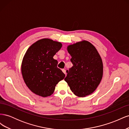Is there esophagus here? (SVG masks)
Listing matches in <instances>:
<instances>
[{
	"mask_svg": "<svg viewBox=\"0 0 129 129\" xmlns=\"http://www.w3.org/2000/svg\"><path fill=\"white\" fill-rule=\"evenodd\" d=\"M62 72H63V73L64 74H66V70H65V69H62Z\"/></svg>",
	"mask_w": 129,
	"mask_h": 129,
	"instance_id": "34e87169",
	"label": "esophagus"
}]
</instances>
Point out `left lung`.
<instances>
[{"mask_svg":"<svg viewBox=\"0 0 129 129\" xmlns=\"http://www.w3.org/2000/svg\"><path fill=\"white\" fill-rule=\"evenodd\" d=\"M73 66L67 71L64 80L72 91L79 97L90 95L103 76L102 58L90 42L83 40L67 47Z\"/></svg>","mask_w":129,"mask_h":129,"instance_id":"1","label":"left lung"}]
</instances>
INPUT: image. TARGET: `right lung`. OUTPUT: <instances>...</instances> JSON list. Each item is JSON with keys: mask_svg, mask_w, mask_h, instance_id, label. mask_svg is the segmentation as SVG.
I'll return each mask as SVG.
<instances>
[{"mask_svg": "<svg viewBox=\"0 0 129 129\" xmlns=\"http://www.w3.org/2000/svg\"><path fill=\"white\" fill-rule=\"evenodd\" d=\"M62 47L61 42L49 39L36 42L27 49L21 64L24 82L33 93L42 97L50 96L65 74L57 67L53 56Z\"/></svg>", "mask_w": 129, "mask_h": 129, "instance_id": "right-lung-1", "label": "right lung"}]
</instances>
